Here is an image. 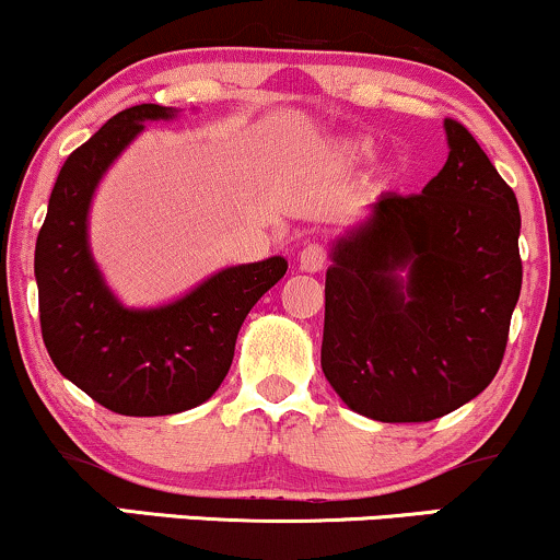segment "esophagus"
<instances>
[{"label":"esophagus","mask_w":560,"mask_h":560,"mask_svg":"<svg viewBox=\"0 0 560 560\" xmlns=\"http://www.w3.org/2000/svg\"><path fill=\"white\" fill-rule=\"evenodd\" d=\"M298 262H300L302 271H307V273H318L320 268H324L326 262H329V253H326L324 244H318V242H307L305 247H302V253L298 255Z\"/></svg>","instance_id":"obj_1"}]
</instances>
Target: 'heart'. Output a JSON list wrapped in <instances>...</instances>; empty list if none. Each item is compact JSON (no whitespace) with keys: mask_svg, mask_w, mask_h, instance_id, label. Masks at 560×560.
Returning a JSON list of instances; mask_svg holds the SVG:
<instances>
[{"mask_svg":"<svg viewBox=\"0 0 560 560\" xmlns=\"http://www.w3.org/2000/svg\"><path fill=\"white\" fill-rule=\"evenodd\" d=\"M350 155H355V158H363V155H369V150H365L363 144H352V147H350Z\"/></svg>","mask_w":560,"mask_h":560,"instance_id":"1","label":"heart"}]
</instances>
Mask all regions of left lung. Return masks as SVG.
Returning <instances> with one entry per match:
<instances>
[{
    "instance_id": "left-lung-1",
    "label": "left lung",
    "mask_w": 560,
    "mask_h": 560,
    "mask_svg": "<svg viewBox=\"0 0 560 560\" xmlns=\"http://www.w3.org/2000/svg\"><path fill=\"white\" fill-rule=\"evenodd\" d=\"M445 133L421 195H382L331 247L320 369L374 421H434L487 389L522 292L516 195L466 126Z\"/></svg>"
}]
</instances>
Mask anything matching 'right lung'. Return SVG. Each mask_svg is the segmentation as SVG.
Here are the masks:
<instances>
[{
    "label": "right lung",
    "instance_id": "obj_1",
    "mask_svg": "<svg viewBox=\"0 0 560 560\" xmlns=\"http://www.w3.org/2000/svg\"><path fill=\"white\" fill-rule=\"evenodd\" d=\"M176 113L128 107L70 152L36 240L38 316L49 358L75 387L120 416H171L213 397L234 361L244 318L287 273L279 255L231 266L182 300L147 311L124 307L107 289L86 234L94 189L147 120Z\"/></svg>",
    "mask_w": 560,
    "mask_h": 560
}]
</instances>
